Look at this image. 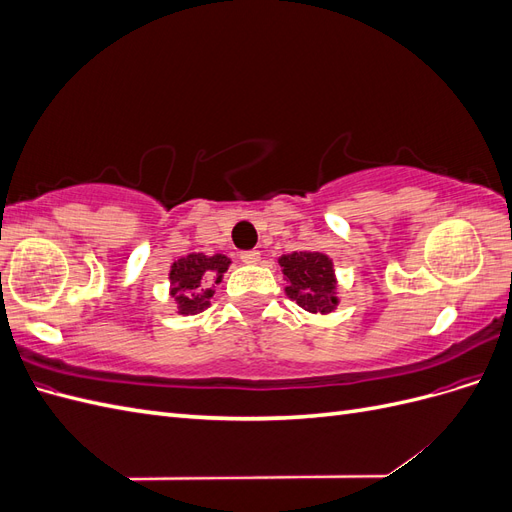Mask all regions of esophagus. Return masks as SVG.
Instances as JSON below:
<instances>
[{"instance_id": "1", "label": "esophagus", "mask_w": 512, "mask_h": 512, "mask_svg": "<svg viewBox=\"0 0 512 512\" xmlns=\"http://www.w3.org/2000/svg\"><path fill=\"white\" fill-rule=\"evenodd\" d=\"M241 260L245 262V265H258V262H260V252L258 250L241 252Z\"/></svg>"}]
</instances>
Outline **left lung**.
Listing matches in <instances>:
<instances>
[{
    "instance_id": "left-lung-1",
    "label": "left lung",
    "mask_w": 512,
    "mask_h": 512,
    "mask_svg": "<svg viewBox=\"0 0 512 512\" xmlns=\"http://www.w3.org/2000/svg\"><path fill=\"white\" fill-rule=\"evenodd\" d=\"M286 294L312 314H331L337 307V280L333 260L320 252H292L280 260Z\"/></svg>"
}]
</instances>
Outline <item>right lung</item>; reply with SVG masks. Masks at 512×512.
Segmentation results:
<instances>
[{"label":"right lung","mask_w":512,"mask_h":512,"mask_svg":"<svg viewBox=\"0 0 512 512\" xmlns=\"http://www.w3.org/2000/svg\"><path fill=\"white\" fill-rule=\"evenodd\" d=\"M230 267V258L224 254H188L173 262L170 267V297L177 303V312L194 316L205 312L211 305L213 288L222 282Z\"/></svg>","instance_id":"add662e5"}]
</instances>
